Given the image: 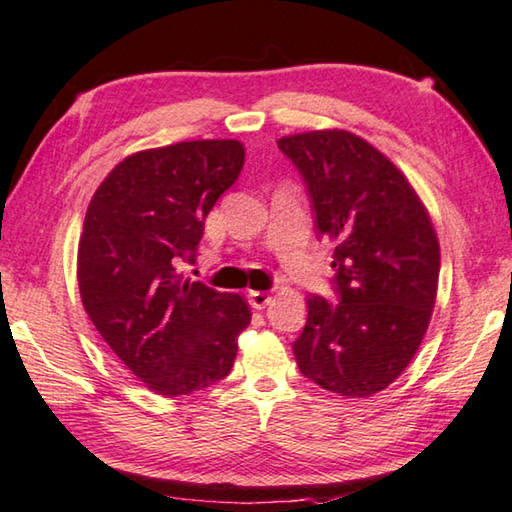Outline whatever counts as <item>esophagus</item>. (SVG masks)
Segmentation results:
<instances>
[{
  "label": "esophagus",
  "instance_id": "obj_1",
  "mask_svg": "<svg viewBox=\"0 0 512 512\" xmlns=\"http://www.w3.org/2000/svg\"><path fill=\"white\" fill-rule=\"evenodd\" d=\"M270 301H272V294H270V292H261V290H251V292H249L251 308L263 310L265 306H270Z\"/></svg>",
  "mask_w": 512,
  "mask_h": 512
}]
</instances>
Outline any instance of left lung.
<instances>
[{
  "instance_id": "1",
  "label": "left lung",
  "mask_w": 512,
  "mask_h": 512,
  "mask_svg": "<svg viewBox=\"0 0 512 512\" xmlns=\"http://www.w3.org/2000/svg\"><path fill=\"white\" fill-rule=\"evenodd\" d=\"M303 177L319 236L333 240L339 301L308 297L292 344L299 371L346 398L373 396L416 355L436 303L441 247L405 175L346 130L279 139Z\"/></svg>"
}]
</instances>
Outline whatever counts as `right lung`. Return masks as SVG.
<instances>
[{"instance_id": "obj_1", "label": "right lung", "mask_w": 512, "mask_h": 512, "mask_svg": "<svg viewBox=\"0 0 512 512\" xmlns=\"http://www.w3.org/2000/svg\"><path fill=\"white\" fill-rule=\"evenodd\" d=\"M245 148L182 141L114 166L89 202L78 242L85 312L116 357L159 396L227 378L251 312L238 294L186 279L204 218L236 182Z\"/></svg>"}]
</instances>
